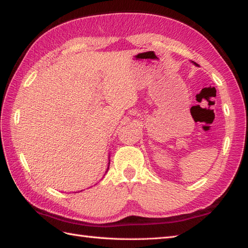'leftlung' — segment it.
<instances>
[{
	"label": "left lung",
	"instance_id": "left-lung-1",
	"mask_svg": "<svg viewBox=\"0 0 248 248\" xmlns=\"http://www.w3.org/2000/svg\"><path fill=\"white\" fill-rule=\"evenodd\" d=\"M194 64H197V63H195V62H194Z\"/></svg>",
	"mask_w": 248,
	"mask_h": 248
}]
</instances>
